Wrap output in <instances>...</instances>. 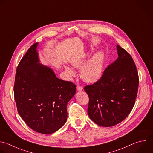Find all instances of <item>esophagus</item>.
Wrapping results in <instances>:
<instances>
[{
    "label": "esophagus",
    "mask_w": 153,
    "mask_h": 153,
    "mask_svg": "<svg viewBox=\"0 0 153 153\" xmlns=\"http://www.w3.org/2000/svg\"><path fill=\"white\" fill-rule=\"evenodd\" d=\"M83 90V87L81 86H77V91H81Z\"/></svg>",
    "instance_id": "1"
}]
</instances>
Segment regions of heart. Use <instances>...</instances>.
I'll use <instances>...</instances> for the list:
<instances>
[{"instance_id": "1", "label": "heart", "mask_w": 153, "mask_h": 153, "mask_svg": "<svg viewBox=\"0 0 153 153\" xmlns=\"http://www.w3.org/2000/svg\"><path fill=\"white\" fill-rule=\"evenodd\" d=\"M87 56L80 58H75L71 59V65L77 68H80V75L81 78L88 83H95L98 81L103 73L105 64V53L102 51H97L89 59ZM65 71L68 77H73L75 75L74 69L68 66L65 67Z\"/></svg>"}]
</instances>
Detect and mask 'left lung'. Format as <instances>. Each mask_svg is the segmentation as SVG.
<instances>
[{
    "instance_id": "8db88e82",
    "label": "left lung",
    "mask_w": 153,
    "mask_h": 153,
    "mask_svg": "<svg viewBox=\"0 0 153 153\" xmlns=\"http://www.w3.org/2000/svg\"><path fill=\"white\" fill-rule=\"evenodd\" d=\"M118 58L105 70L101 79L84 90L89 96L88 114L95 124L114 126L131 111L137 97L139 77L129 53L117 45Z\"/></svg>"
}]
</instances>
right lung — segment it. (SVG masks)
I'll use <instances>...</instances> for the list:
<instances>
[{"label":"right lung","mask_w":153,"mask_h":153,"mask_svg":"<svg viewBox=\"0 0 153 153\" xmlns=\"http://www.w3.org/2000/svg\"><path fill=\"white\" fill-rule=\"evenodd\" d=\"M33 44L22 59L16 71L14 88L19 114L33 130L52 134L67 119V106L76 94L72 82L58 79L50 67L40 63Z\"/></svg>","instance_id":"1"}]
</instances>
